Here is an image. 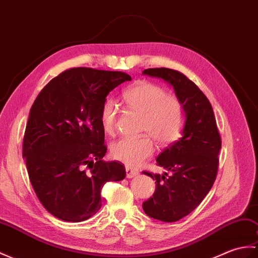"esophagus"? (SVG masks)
I'll use <instances>...</instances> for the list:
<instances>
[{"instance_id": "1", "label": "esophagus", "mask_w": 258, "mask_h": 258, "mask_svg": "<svg viewBox=\"0 0 258 258\" xmlns=\"http://www.w3.org/2000/svg\"><path fill=\"white\" fill-rule=\"evenodd\" d=\"M125 170H126V177L127 178H133V177L137 176L140 173L139 170H136L134 168H131V167H126V168H125Z\"/></svg>"}]
</instances>
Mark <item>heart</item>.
<instances>
[{
	"label": "heart",
	"instance_id": "b5f03b06",
	"mask_svg": "<svg viewBox=\"0 0 258 258\" xmlns=\"http://www.w3.org/2000/svg\"><path fill=\"white\" fill-rule=\"evenodd\" d=\"M123 98L131 110L143 115L142 133L154 137L159 145H169L180 136L184 122L182 103L175 95L167 94L164 88L141 80L128 88ZM117 115V103L112 98H107L100 111L101 124L106 134H114ZM154 152V142L149 136L121 139L111 146L112 157L131 167L141 165Z\"/></svg>",
	"mask_w": 258,
	"mask_h": 258
}]
</instances>
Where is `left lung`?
<instances>
[{"label":"left lung","instance_id":"1","mask_svg":"<svg viewBox=\"0 0 258 258\" xmlns=\"http://www.w3.org/2000/svg\"><path fill=\"white\" fill-rule=\"evenodd\" d=\"M143 75L169 83L183 106L185 121L181 139L156 158L157 165L171 175L144 171L156 180L153 197L143 202L144 212L163 222H176L192 212L212 188L218 173L221 137L210 101L183 74L168 68H151Z\"/></svg>","mask_w":258,"mask_h":258}]
</instances>
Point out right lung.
<instances>
[{
	"mask_svg": "<svg viewBox=\"0 0 258 258\" xmlns=\"http://www.w3.org/2000/svg\"><path fill=\"white\" fill-rule=\"evenodd\" d=\"M131 76L121 71L73 68L48 83L31 107L23 141L29 180L53 217L81 222L101 208L107 181L126 175L119 161H104L100 111L113 89Z\"/></svg>",
	"mask_w": 258,
	"mask_h": 258,
	"instance_id": "add662e5",
	"label": "right lung"
}]
</instances>
